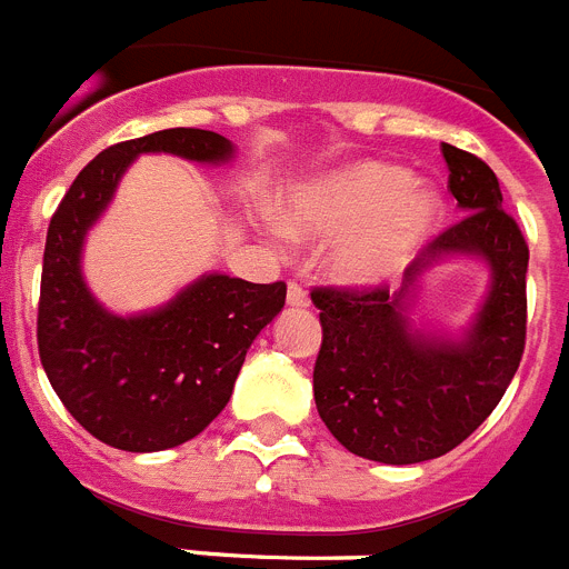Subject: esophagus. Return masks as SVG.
<instances>
[{
    "mask_svg": "<svg viewBox=\"0 0 569 569\" xmlns=\"http://www.w3.org/2000/svg\"><path fill=\"white\" fill-rule=\"evenodd\" d=\"M286 300H289L291 309H306V306H309V298H306V291L300 289L298 283H289V295H286Z\"/></svg>",
    "mask_w": 569,
    "mask_h": 569,
    "instance_id": "esophagus-1",
    "label": "esophagus"
}]
</instances>
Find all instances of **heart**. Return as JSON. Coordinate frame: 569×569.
Instances as JSON below:
<instances>
[{
    "mask_svg": "<svg viewBox=\"0 0 569 569\" xmlns=\"http://www.w3.org/2000/svg\"><path fill=\"white\" fill-rule=\"evenodd\" d=\"M441 220V197L401 166L358 160L291 189L278 226L291 240L338 237L326 269L346 286H383L421 254Z\"/></svg>",
    "mask_w": 569,
    "mask_h": 569,
    "instance_id": "heart-1",
    "label": "heart"
}]
</instances>
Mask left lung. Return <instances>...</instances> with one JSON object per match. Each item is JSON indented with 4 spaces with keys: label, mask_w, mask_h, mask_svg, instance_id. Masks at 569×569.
<instances>
[{
    "label": "left lung",
    "mask_w": 569,
    "mask_h": 569,
    "mask_svg": "<svg viewBox=\"0 0 569 569\" xmlns=\"http://www.w3.org/2000/svg\"><path fill=\"white\" fill-rule=\"evenodd\" d=\"M443 160L463 220L423 249L401 289L312 291L323 326L320 418L349 452L395 467L447 456L476 432L510 387L527 335L530 249L501 209L498 177L456 146H443ZM458 256L491 271L482 306L461 333L418 327L411 312L422 278Z\"/></svg>",
    "instance_id": "obj_1"
}]
</instances>
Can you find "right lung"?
Returning <instances> with one entry per match:
<instances>
[{"instance_id": "right-lung-1", "label": "right lung", "mask_w": 569, "mask_h": 569, "mask_svg": "<svg viewBox=\"0 0 569 569\" xmlns=\"http://www.w3.org/2000/svg\"><path fill=\"white\" fill-rule=\"evenodd\" d=\"M142 154L226 166L237 148L214 131L166 128L93 157L48 226L37 340L53 392L93 438L126 452H160L223 412L249 346L283 309L286 283L206 271L137 315L93 298L82 271L88 231Z\"/></svg>"}]
</instances>
